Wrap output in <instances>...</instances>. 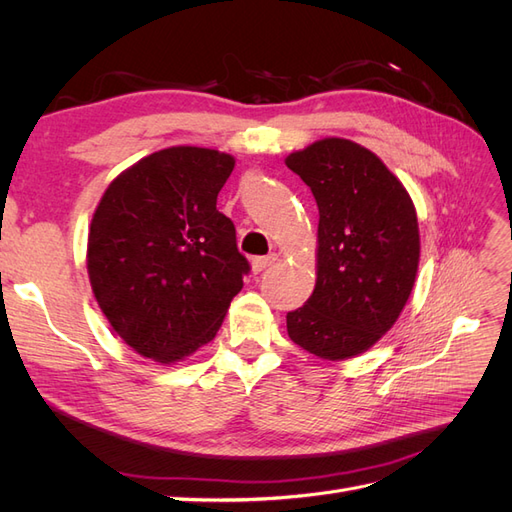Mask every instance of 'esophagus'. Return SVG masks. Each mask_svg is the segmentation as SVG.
<instances>
[{"instance_id": "34e87169", "label": "esophagus", "mask_w": 512, "mask_h": 512, "mask_svg": "<svg viewBox=\"0 0 512 512\" xmlns=\"http://www.w3.org/2000/svg\"><path fill=\"white\" fill-rule=\"evenodd\" d=\"M275 260H277V256H275V254H269V256H256V258H252V271H254V273L265 271L267 267H271V265H273Z\"/></svg>"}]
</instances>
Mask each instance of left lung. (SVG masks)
I'll return each mask as SVG.
<instances>
[{
	"label": "left lung",
	"instance_id": "8db88e82",
	"mask_svg": "<svg viewBox=\"0 0 512 512\" xmlns=\"http://www.w3.org/2000/svg\"><path fill=\"white\" fill-rule=\"evenodd\" d=\"M286 166L320 215L316 286L288 312V335L322 361H346L380 342L410 299L421 258L416 209L376 153L348 138H322Z\"/></svg>",
	"mask_w": 512,
	"mask_h": 512
}]
</instances>
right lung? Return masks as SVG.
<instances>
[{
    "label": "right lung",
    "instance_id": "add662e5",
    "mask_svg": "<svg viewBox=\"0 0 512 512\" xmlns=\"http://www.w3.org/2000/svg\"><path fill=\"white\" fill-rule=\"evenodd\" d=\"M232 168L218 149L156 151L108 183L91 218L87 273L102 314L162 365L211 342L250 271L215 207Z\"/></svg>",
    "mask_w": 512,
    "mask_h": 512
}]
</instances>
